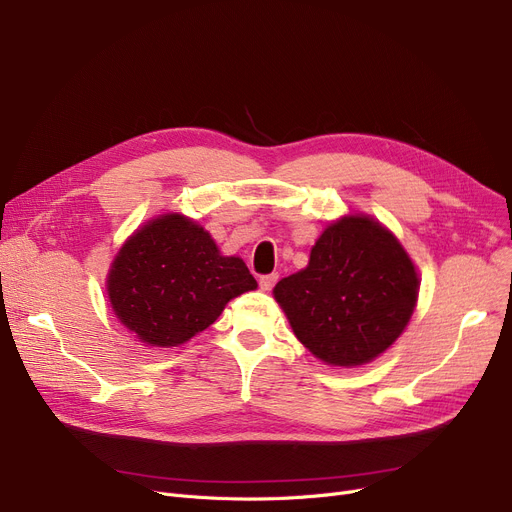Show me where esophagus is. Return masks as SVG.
Listing matches in <instances>:
<instances>
[{
	"label": "esophagus",
	"mask_w": 512,
	"mask_h": 512,
	"mask_svg": "<svg viewBox=\"0 0 512 512\" xmlns=\"http://www.w3.org/2000/svg\"><path fill=\"white\" fill-rule=\"evenodd\" d=\"M278 282V274H263L259 276V286L263 288V291H270V288Z\"/></svg>",
	"instance_id": "obj_1"
}]
</instances>
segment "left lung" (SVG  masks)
Segmentation results:
<instances>
[{
	"mask_svg": "<svg viewBox=\"0 0 512 512\" xmlns=\"http://www.w3.org/2000/svg\"><path fill=\"white\" fill-rule=\"evenodd\" d=\"M274 297L316 358L360 366L402 335L416 305L418 276L389 230L351 215L324 230L307 268L282 278Z\"/></svg>",
	"mask_w": 512,
	"mask_h": 512,
	"instance_id": "8db88e82",
	"label": "left lung"
}]
</instances>
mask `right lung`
I'll return each instance as SVG.
<instances>
[{
	"instance_id": "1",
	"label": "right lung",
	"mask_w": 512,
	"mask_h": 512,
	"mask_svg": "<svg viewBox=\"0 0 512 512\" xmlns=\"http://www.w3.org/2000/svg\"><path fill=\"white\" fill-rule=\"evenodd\" d=\"M253 288L244 261L221 257L211 236L184 215L152 219L123 244L108 274L117 318L157 347L186 343Z\"/></svg>"
}]
</instances>
